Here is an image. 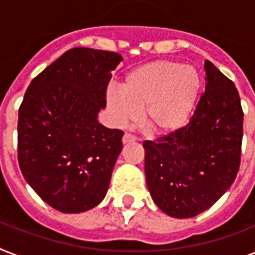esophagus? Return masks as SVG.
<instances>
[{"label": "esophagus", "mask_w": 255, "mask_h": 255, "mask_svg": "<svg viewBox=\"0 0 255 255\" xmlns=\"http://www.w3.org/2000/svg\"><path fill=\"white\" fill-rule=\"evenodd\" d=\"M133 140H135V137H133L131 133H124L122 141H123V144H127V143H131V141H133Z\"/></svg>", "instance_id": "1"}]
</instances>
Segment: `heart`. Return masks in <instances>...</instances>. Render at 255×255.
Returning <instances> with one entry per match:
<instances>
[{
  "label": "heart",
  "mask_w": 255,
  "mask_h": 255,
  "mask_svg": "<svg viewBox=\"0 0 255 255\" xmlns=\"http://www.w3.org/2000/svg\"><path fill=\"white\" fill-rule=\"evenodd\" d=\"M197 70L172 61H155L136 67L120 83V94L108 92L107 106L116 123L141 122L148 132L165 136L185 127L201 92Z\"/></svg>",
  "instance_id": "b5f03b06"
}]
</instances>
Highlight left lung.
Here are the masks:
<instances>
[{
  "label": "left lung",
  "mask_w": 255,
  "mask_h": 255,
  "mask_svg": "<svg viewBox=\"0 0 255 255\" xmlns=\"http://www.w3.org/2000/svg\"><path fill=\"white\" fill-rule=\"evenodd\" d=\"M205 92L180 131L145 140V178L153 201L170 217L209 209L236 180L244 111L234 83L205 61Z\"/></svg>",
  "instance_id": "obj_1"
}]
</instances>
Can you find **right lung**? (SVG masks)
Wrapping results in <instances>:
<instances>
[{
	"mask_svg": "<svg viewBox=\"0 0 255 255\" xmlns=\"http://www.w3.org/2000/svg\"><path fill=\"white\" fill-rule=\"evenodd\" d=\"M122 55L74 47L27 87L18 110V163L39 197L63 213L92 209L107 193L124 132L98 122Z\"/></svg>",
	"mask_w": 255,
	"mask_h": 255,
	"instance_id": "1",
	"label": "right lung"
}]
</instances>
